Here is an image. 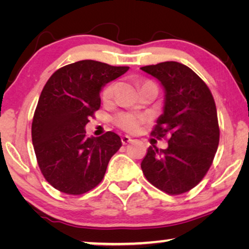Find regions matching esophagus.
Returning <instances> with one entry per match:
<instances>
[{
  "label": "esophagus",
  "mask_w": 249,
  "mask_h": 249,
  "mask_svg": "<svg viewBox=\"0 0 249 249\" xmlns=\"http://www.w3.org/2000/svg\"><path fill=\"white\" fill-rule=\"evenodd\" d=\"M121 142H122V144H124V145H127L130 142H132V139H131V137H129V136L124 135V136H122V137H121Z\"/></svg>",
  "instance_id": "obj_1"
}]
</instances>
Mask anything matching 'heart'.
I'll use <instances>...</instances> for the list:
<instances>
[{
  "instance_id": "heart-1",
  "label": "heart",
  "mask_w": 249,
  "mask_h": 249,
  "mask_svg": "<svg viewBox=\"0 0 249 249\" xmlns=\"http://www.w3.org/2000/svg\"><path fill=\"white\" fill-rule=\"evenodd\" d=\"M117 87L118 84L115 81H112V83H108L103 88V90H102V100H103V102L108 103V102L113 100ZM147 120V115L134 111L119 112L118 114H115L113 117V122L117 127L127 132H131V134L141 130L142 125Z\"/></svg>"
}]
</instances>
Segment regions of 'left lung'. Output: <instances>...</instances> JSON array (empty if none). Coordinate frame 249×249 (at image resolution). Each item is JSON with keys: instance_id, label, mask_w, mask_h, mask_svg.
I'll return each instance as SVG.
<instances>
[{"instance_id": "obj_1", "label": "left lung", "mask_w": 249, "mask_h": 249, "mask_svg": "<svg viewBox=\"0 0 249 249\" xmlns=\"http://www.w3.org/2000/svg\"><path fill=\"white\" fill-rule=\"evenodd\" d=\"M165 89L164 112L151 132L168 148L149 146L142 161L146 179L169 195L198 185L212 165L220 141L215 102L202 78L175 61L142 67Z\"/></svg>"}]
</instances>
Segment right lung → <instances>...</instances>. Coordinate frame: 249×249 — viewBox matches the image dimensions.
I'll list each match as a JSON object with an SVG mask.
<instances>
[{
  "label": "right lung",
  "instance_id": "1",
  "mask_svg": "<svg viewBox=\"0 0 249 249\" xmlns=\"http://www.w3.org/2000/svg\"><path fill=\"white\" fill-rule=\"evenodd\" d=\"M128 69L78 61L57 69L44 86L34 113L32 139L40 172L59 192L83 195L103 180L121 139L113 131L89 138L85 125L101 107L102 87Z\"/></svg>",
  "mask_w": 249,
  "mask_h": 249
}]
</instances>
